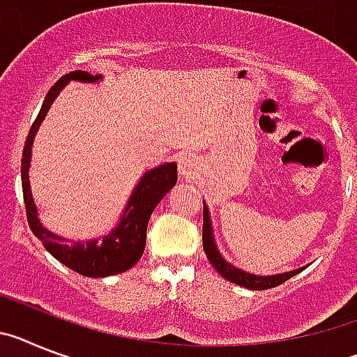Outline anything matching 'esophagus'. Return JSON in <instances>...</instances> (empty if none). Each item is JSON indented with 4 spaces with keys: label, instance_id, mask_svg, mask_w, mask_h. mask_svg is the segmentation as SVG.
<instances>
[{
    "label": "esophagus",
    "instance_id": "esophagus-1",
    "mask_svg": "<svg viewBox=\"0 0 357 357\" xmlns=\"http://www.w3.org/2000/svg\"><path fill=\"white\" fill-rule=\"evenodd\" d=\"M179 174H181V178H194L197 172V169H199V165H197V160L194 156H190V154H185V156L179 158Z\"/></svg>",
    "mask_w": 357,
    "mask_h": 357
}]
</instances>
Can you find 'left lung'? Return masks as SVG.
<instances>
[{
  "mask_svg": "<svg viewBox=\"0 0 357 357\" xmlns=\"http://www.w3.org/2000/svg\"><path fill=\"white\" fill-rule=\"evenodd\" d=\"M203 250L204 253H206V257H208L210 264L215 268V271L219 273L222 278L234 282L237 286H243L246 287V289L253 291H264L280 286V284H284V282L289 280L291 277L298 275L300 271H303V269L307 268V266H303V268L293 269V271L278 273V275H264V277H262V275H253V273L244 271V269L230 264V262L221 255V252H219V248H217L215 244L212 219H210V210L208 206H206V203H203Z\"/></svg>",
  "mask_w": 357,
  "mask_h": 357,
  "instance_id": "8db88e82",
  "label": "left lung"
}]
</instances>
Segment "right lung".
I'll list each match as a JSON object with an SVG mask.
<instances>
[{
    "label": "right lung",
    "mask_w": 357,
    "mask_h": 357,
    "mask_svg": "<svg viewBox=\"0 0 357 357\" xmlns=\"http://www.w3.org/2000/svg\"><path fill=\"white\" fill-rule=\"evenodd\" d=\"M71 80L84 82V84H97L98 80H102V75H91L88 71L79 70L71 71L68 75L61 77L46 95L41 111L37 114L23 149L21 183H23L24 206H26L30 230L59 262H63L64 266L84 275V277L102 278L127 271L142 259L151 213L154 212L158 203L169 194L170 188L174 187L176 181H178V163L169 161V163H161L154 169L145 170L144 176L136 183L132 194L127 199L126 208H123L119 222L102 237L70 241V238L50 231L37 215V206L33 203L32 188H30L29 172L30 163H32V145L43 120L46 119V113L50 111L55 98L59 97V93L63 91Z\"/></svg>",
    "instance_id": "add662e5"
}]
</instances>
